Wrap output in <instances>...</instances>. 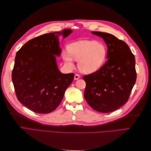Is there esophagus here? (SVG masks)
I'll list each match as a JSON object with an SVG mask.
<instances>
[{"instance_id": "1", "label": "esophagus", "mask_w": 151, "mask_h": 151, "mask_svg": "<svg viewBox=\"0 0 151 151\" xmlns=\"http://www.w3.org/2000/svg\"><path fill=\"white\" fill-rule=\"evenodd\" d=\"M80 77H81V76H80L79 74H75V76H74V79H75V80H77V79H79L80 78Z\"/></svg>"}]
</instances>
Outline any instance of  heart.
Segmentation results:
<instances>
[{"mask_svg": "<svg viewBox=\"0 0 151 151\" xmlns=\"http://www.w3.org/2000/svg\"><path fill=\"white\" fill-rule=\"evenodd\" d=\"M68 52L63 50L62 58L68 65L74 66L73 59L78 61L80 71L89 74L98 70L104 63L107 55V48L96 41L83 40L70 44Z\"/></svg>", "mask_w": 151, "mask_h": 151, "instance_id": "obj_1", "label": "heart"}]
</instances>
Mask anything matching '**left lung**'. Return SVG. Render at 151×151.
<instances>
[{"mask_svg": "<svg viewBox=\"0 0 151 151\" xmlns=\"http://www.w3.org/2000/svg\"><path fill=\"white\" fill-rule=\"evenodd\" d=\"M92 33L106 43L107 60L97 71L83 76L86 83L84 98L94 110L111 112L129 100L137 79L135 59L123 41L103 32Z\"/></svg>", "mask_w": 151, "mask_h": 151, "instance_id": "1", "label": "left lung"}]
</instances>
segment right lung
I'll use <instances>...</instances> for the list:
<instances>
[{
  "label": "right lung",
  "instance_id": "right-lung-1",
  "mask_svg": "<svg viewBox=\"0 0 151 151\" xmlns=\"http://www.w3.org/2000/svg\"><path fill=\"white\" fill-rule=\"evenodd\" d=\"M69 29L47 33L26 43L16 53L12 80L17 99L36 113H48L60 104L74 74L59 71L56 57L61 53L58 37Z\"/></svg>",
  "mask_w": 151,
  "mask_h": 151
}]
</instances>
